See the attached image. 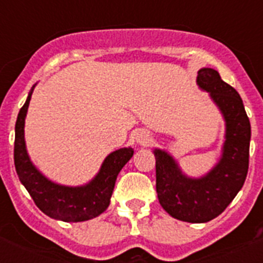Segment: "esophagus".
<instances>
[{"instance_id":"1","label":"esophagus","mask_w":263,"mask_h":263,"mask_svg":"<svg viewBox=\"0 0 263 263\" xmlns=\"http://www.w3.org/2000/svg\"><path fill=\"white\" fill-rule=\"evenodd\" d=\"M136 141L138 145L147 146L148 143L152 142V136H150V133H148V132L142 130V132H138V133L136 134Z\"/></svg>"}]
</instances>
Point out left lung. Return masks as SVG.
Instances as JSON below:
<instances>
[{"mask_svg":"<svg viewBox=\"0 0 263 263\" xmlns=\"http://www.w3.org/2000/svg\"><path fill=\"white\" fill-rule=\"evenodd\" d=\"M197 84L210 92L227 121L218 164L204 178L190 179L167 153L154 152L160 205L168 215L187 222H206L221 215L242 188L249 170L250 121L242 99L212 68L197 72Z\"/></svg>","mask_w":263,"mask_h":263,"instance_id":"left-lung-1","label":"left lung"}]
</instances>
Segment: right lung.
<instances>
[{
	"label": "right lung",
	"instance_id": "1",
	"mask_svg": "<svg viewBox=\"0 0 263 263\" xmlns=\"http://www.w3.org/2000/svg\"><path fill=\"white\" fill-rule=\"evenodd\" d=\"M31 92L18 113L14 139V166L21 183L45 215L67 222L87 221L108 208L121 168L133 157L132 147L120 148L104 160L99 175L84 187H64L50 182L30 162L25 147L23 126Z\"/></svg>",
	"mask_w": 263,
	"mask_h": 263
}]
</instances>
